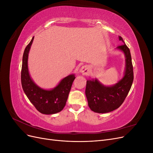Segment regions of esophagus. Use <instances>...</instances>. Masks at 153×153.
<instances>
[{
  "label": "esophagus",
  "instance_id": "esophagus-1",
  "mask_svg": "<svg viewBox=\"0 0 153 153\" xmlns=\"http://www.w3.org/2000/svg\"><path fill=\"white\" fill-rule=\"evenodd\" d=\"M80 73H82V74L83 75H88V74L89 73V71H90V68L89 67V66H82L81 68H80Z\"/></svg>",
  "mask_w": 153,
  "mask_h": 153
}]
</instances>
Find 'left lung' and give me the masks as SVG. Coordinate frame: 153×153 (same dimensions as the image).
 <instances>
[{
	"label": "left lung",
	"instance_id": "left-lung-1",
	"mask_svg": "<svg viewBox=\"0 0 153 153\" xmlns=\"http://www.w3.org/2000/svg\"><path fill=\"white\" fill-rule=\"evenodd\" d=\"M119 39L123 44L117 48L124 53L126 61L123 78L112 86H105L97 79L87 80L85 95L88 105L96 113H108L118 108L124 102L132 85L133 69L130 51L121 36H119Z\"/></svg>",
	"mask_w": 153,
	"mask_h": 153
}]
</instances>
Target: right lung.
<instances>
[{
  "instance_id": "right-lung-1",
  "label": "right lung",
  "mask_w": 153,
  "mask_h": 153,
  "mask_svg": "<svg viewBox=\"0 0 153 153\" xmlns=\"http://www.w3.org/2000/svg\"><path fill=\"white\" fill-rule=\"evenodd\" d=\"M33 37L27 46L22 59L21 82L23 90L35 108L43 114L58 113L66 105L69 91L75 76L74 74L64 78L53 89L45 90L37 85L29 75L28 69L29 52L34 40Z\"/></svg>"
}]
</instances>
